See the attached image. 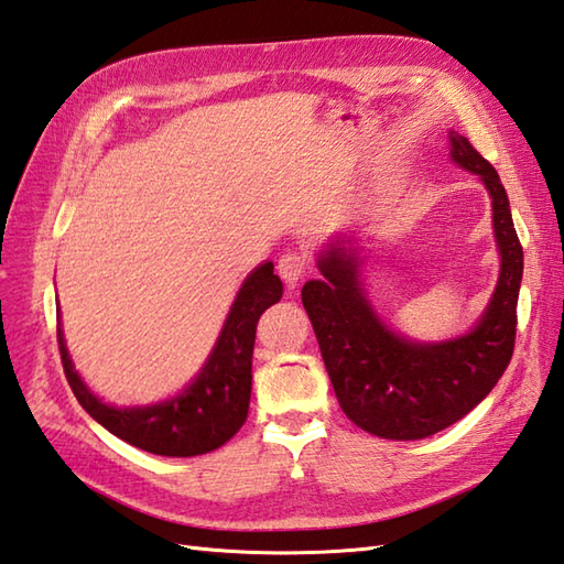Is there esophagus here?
<instances>
[{"label": "esophagus", "instance_id": "obj_1", "mask_svg": "<svg viewBox=\"0 0 564 564\" xmlns=\"http://www.w3.org/2000/svg\"><path fill=\"white\" fill-rule=\"evenodd\" d=\"M279 273L281 279L291 285V289H295L297 283H301L303 275L307 273V259L305 254H297V251H289V254H283L279 259Z\"/></svg>", "mask_w": 564, "mask_h": 564}]
</instances>
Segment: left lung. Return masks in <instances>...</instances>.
<instances>
[{
	"label": "left lung",
	"instance_id": "left-lung-1",
	"mask_svg": "<svg viewBox=\"0 0 564 564\" xmlns=\"http://www.w3.org/2000/svg\"><path fill=\"white\" fill-rule=\"evenodd\" d=\"M448 138L451 160L480 176L492 198L499 279L480 319L453 339L402 337L368 301L356 235H334L317 257L322 279L303 285V305L344 414L380 438L416 441L458 422L497 386L517 339L523 249L507 191L467 138Z\"/></svg>",
	"mask_w": 564,
	"mask_h": 564
}]
</instances>
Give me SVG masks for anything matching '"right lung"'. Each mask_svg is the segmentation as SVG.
<instances>
[{
    "instance_id": "obj_1",
    "label": "right lung",
    "mask_w": 564,
    "mask_h": 564,
    "mask_svg": "<svg viewBox=\"0 0 564 564\" xmlns=\"http://www.w3.org/2000/svg\"><path fill=\"white\" fill-rule=\"evenodd\" d=\"M283 295V283L273 273V261L251 271L232 301L206 364L174 398L142 406H116L89 390L72 364L63 327L57 322L59 358L72 392L91 419L123 438L166 458L203 455L230 441L242 429L251 398V354L261 313ZM59 319V307H57Z\"/></svg>"
}]
</instances>
